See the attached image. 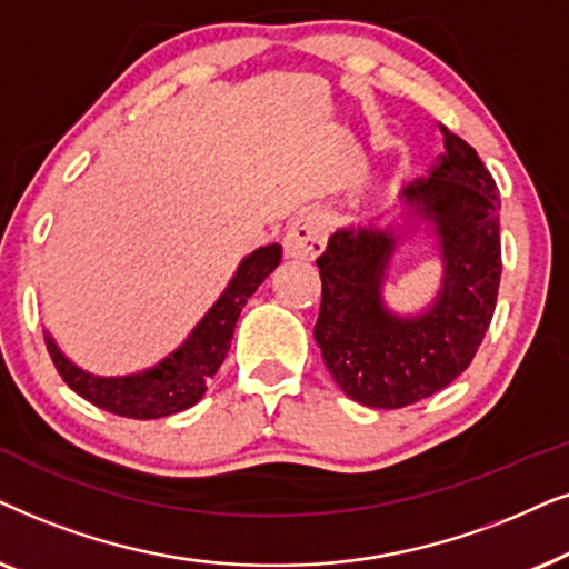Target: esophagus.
Masks as SVG:
<instances>
[{
	"label": "esophagus",
	"mask_w": 569,
	"mask_h": 569,
	"mask_svg": "<svg viewBox=\"0 0 569 569\" xmlns=\"http://www.w3.org/2000/svg\"><path fill=\"white\" fill-rule=\"evenodd\" d=\"M325 237H328V231H325V218L320 210H301L293 218L289 233H286L283 252L291 260L309 262L325 249Z\"/></svg>",
	"instance_id": "obj_1"
}]
</instances>
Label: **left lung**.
<instances>
[{"instance_id":"8db88e82","label":"left lung","mask_w":569,"mask_h":569,"mask_svg":"<svg viewBox=\"0 0 569 569\" xmlns=\"http://www.w3.org/2000/svg\"><path fill=\"white\" fill-rule=\"evenodd\" d=\"M445 153L406 202L439 233L445 286L427 315H390L380 289L392 231L332 233L317 257L322 280L315 340L338 388L356 403L396 411L435 396L471 367L497 307L502 247L499 194L479 153L439 124Z\"/></svg>"}]
</instances>
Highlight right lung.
<instances>
[{
  "mask_svg": "<svg viewBox=\"0 0 569 569\" xmlns=\"http://www.w3.org/2000/svg\"><path fill=\"white\" fill-rule=\"evenodd\" d=\"M280 247H260L239 264L229 289L221 293L213 309L202 317L187 343L163 359L158 367L130 377H93L74 367L59 353L54 340L47 336L51 361L62 380L80 398L103 408V411L124 416V419H163L194 406L206 396L208 380L218 372L231 348L233 328L247 299L260 289V283L278 268Z\"/></svg>",
  "mask_w": 569,
  "mask_h": 569,
  "instance_id": "right-lung-1",
  "label": "right lung"
}]
</instances>
